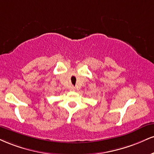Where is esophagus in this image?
Here are the masks:
<instances>
[{
  "label": "esophagus",
  "mask_w": 154,
  "mask_h": 154,
  "mask_svg": "<svg viewBox=\"0 0 154 154\" xmlns=\"http://www.w3.org/2000/svg\"><path fill=\"white\" fill-rule=\"evenodd\" d=\"M71 90H72V91H75V87H72V88H71Z\"/></svg>",
  "instance_id": "obj_1"
}]
</instances>
